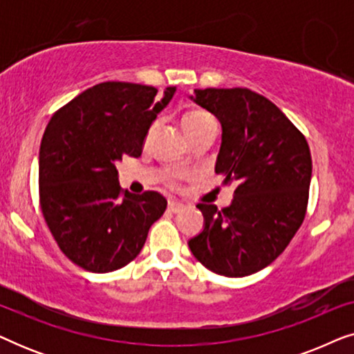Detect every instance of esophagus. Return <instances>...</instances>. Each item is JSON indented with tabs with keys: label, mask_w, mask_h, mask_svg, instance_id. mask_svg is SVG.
Returning <instances> with one entry per match:
<instances>
[{
	"label": "esophagus",
	"mask_w": 354,
	"mask_h": 354,
	"mask_svg": "<svg viewBox=\"0 0 354 354\" xmlns=\"http://www.w3.org/2000/svg\"><path fill=\"white\" fill-rule=\"evenodd\" d=\"M167 209H169V211H171V212H178V211H182V209H183V205H182V203H178V201L169 200Z\"/></svg>",
	"instance_id": "obj_1"
}]
</instances>
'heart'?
Listing matches in <instances>:
<instances>
[{
	"label": "heart",
	"instance_id": "obj_1",
	"mask_svg": "<svg viewBox=\"0 0 354 354\" xmlns=\"http://www.w3.org/2000/svg\"><path fill=\"white\" fill-rule=\"evenodd\" d=\"M209 122H214V119H212V115L207 113H203V111H190V113L183 114L182 118V127L185 130L188 137ZM167 185L171 188H178V176L171 174V176L167 177Z\"/></svg>",
	"mask_w": 354,
	"mask_h": 354
}]
</instances>
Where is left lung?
Masks as SVG:
<instances>
[{"instance_id":"1","label":"left lung","mask_w":354,"mask_h":354,"mask_svg":"<svg viewBox=\"0 0 354 354\" xmlns=\"http://www.w3.org/2000/svg\"><path fill=\"white\" fill-rule=\"evenodd\" d=\"M192 100L219 119L216 172L234 183L232 205L200 203L205 229L188 241L212 272L245 277L279 258L301 227L313 161L304 135L266 96L248 88L195 90Z\"/></svg>"}]
</instances>
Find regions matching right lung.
<instances>
[{
  "instance_id": "obj_1",
  "label": "right lung",
  "mask_w": 354,
  "mask_h": 354,
  "mask_svg": "<svg viewBox=\"0 0 354 354\" xmlns=\"http://www.w3.org/2000/svg\"><path fill=\"white\" fill-rule=\"evenodd\" d=\"M176 93L149 85L103 82L57 109L38 156V193L45 222L72 263L113 272L137 258L148 230L166 211L158 192L132 195L115 164L138 158L149 125Z\"/></svg>"
}]
</instances>
